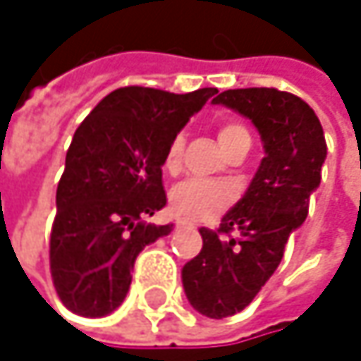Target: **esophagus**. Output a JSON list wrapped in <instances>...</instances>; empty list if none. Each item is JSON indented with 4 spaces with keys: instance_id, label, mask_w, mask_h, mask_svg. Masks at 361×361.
<instances>
[{
    "instance_id": "esophagus-1",
    "label": "esophagus",
    "mask_w": 361,
    "mask_h": 361,
    "mask_svg": "<svg viewBox=\"0 0 361 361\" xmlns=\"http://www.w3.org/2000/svg\"><path fill=\"white\" fill-rule=\"evenodd\" d=\"M190 226H192V224H190V221H185V219H178V221H176V230H181V228H190Z\"/></svg>"
}]
</instances>
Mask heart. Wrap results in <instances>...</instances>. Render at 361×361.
Masks as SVG:
<instances>
[{
	"label": "heart",
	"instance_id": "b5f03b06",
	"mask_svg": "<svg viewBox=\"0 0 361 361\" xmlns=\"http://www.w3.org/2000/svg\"><path fill=\"white\" fill-rule=\"evenodd\" d=\"M249 135V131L240 125V123H221L217 127V140L221 144V148L226 150L234 140ZM183 135H176L165 152L163 159V169L167 173H178L181 169V154H183ZM234 200V190L232 185L224 183V181H207V180H185L178 183L171 194H169V207L171 211L183 217V219H192V221H200V219H209L217 213H221L224 209L230 207V202Z\"/></svg>",
	"mask_w": 361,
	"mask_h": 361
}]
</instances>
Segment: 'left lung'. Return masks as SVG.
I'll return each mask as SVG.
<instances>
[{
	"instance_id": "8db88e82",
	"label": "left lung",
	"mask_w": 361,
	"mask_h": 361,
	"mask_svg": "<svg viewBox=\"0 0 361 361\" xmlns=\"http://www.w3.org/2000/svg\"><path fill=\"white\" fill-rule=\"evenodd\" d=\"M224 104L251 118L265 157L245 196L224 215L219 230L200 228L202 251L181 269L190 305L207 318L243 312L271 278L288 236L305 221L320 185L326 140L320 118L299 96L274 87L221 92ZM236 229L238 237H230Z\"/></svg>"
}]
</instances>
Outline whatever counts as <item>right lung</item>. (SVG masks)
I'll use <instances>...</instances> for the list:
<instances>
[{"label":"right lung","instance_id":"right-lung-1","mask_svg":"<svg viewBox=\"0 0 361 361\" xmlns=\"http://www.w3.org/2000/svg\"><path fill=\"white\" fill-rule=\"evenodd\" d=\"M215 87L171 94L118 87L77 127L56 190L49 269L66 310L102 318L127 297L140 251L173 224L142 221L167 204L163 159Z\"/></svg>","mask_w":361,"mask_h":361}]
</instances>
